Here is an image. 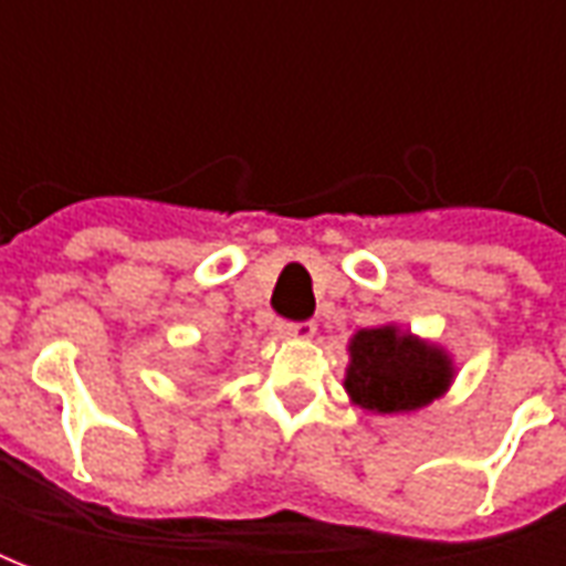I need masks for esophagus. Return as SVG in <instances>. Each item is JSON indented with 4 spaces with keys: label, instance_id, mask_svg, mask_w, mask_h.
Instances as JSON below:
<instances>
[{
    "label": "esophagus",
    "instance_id": "34e87169",
    "mask_svg": "<svg viewBox=\"0 0 566 566\" xmlns=\"http://www.w3.org/2000/svg\"><path fill=\"white\" fill-rule=\"evenodd\" d=\"M275 333L282 336V339H308L312 333H315V324L312 321H282Z\"/></svg>",
    "mask_w": 566,
    "mask_h": 566
}]
</instances>
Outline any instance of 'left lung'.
I'll list each match as a JSON object with an SVG mask.
<instances>
[{"label": "left lung", "mask_w": 566, "mask_h": 566, "mask_svg": "<svg viewBox=\"0 0 566 566\" xmlns=\"http://www.w3.org/2000/svg\"><path fill=\"white\" fill-rule=\"evenodd\" d=\"M348 355L345 391L369 412H412L433 403L451 385L449 355L397 327L357 331Z\"/></svg>", "instance_id": "left-lung-1"}]
</instances>
